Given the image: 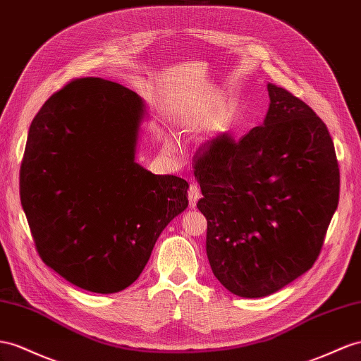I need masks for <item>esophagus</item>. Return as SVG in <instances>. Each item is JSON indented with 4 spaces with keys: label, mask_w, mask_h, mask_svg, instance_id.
<instances>
[{
    "label": "esophagus",
    "mask_w": 361,
    "mask_h": 361,
    "mask_svg": "<svg viewBox=\"0 0 361 361\" xmlns=\"http://www.w3.org/2000/svg\"><path fill=\"white\" fill-rule=\"evenodd\" d=\"M188 193H189V195H188V198H189V206H190V207H195L198 200L201 198V189H200L198 184H190V188H189V192H188Z\"/></svg>",
    "instance_id": "esophagus-1"
}]
</instances>
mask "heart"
<instances>
[{"label":"heart","mask_w":361,"mask_h":361,"mask_svg":"<svg viewBox=\"0 0 361 361\" xmlns=\"http://www.w3.org/2000/svg\"><path fill=\"white\" fill-rule=\"evenodd\" d=\"M166 147H168V149H173V145L172 143H166Z\"/></svg>","instance_id":"b5f03b06"}]
</instances>
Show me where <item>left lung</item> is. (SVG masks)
I'll return each instance as SVG.
<instances>
[{
  "mask_svg": "<svg viewBox=\"0 0 361 361\" xmlns=\"http://www.w3.org/2000/svg\"><path fill=\"white\" fill-rule=\"evenodd\" d=\"M264 123L227 134L193 159L216 279L239 298H264L308 271L338 204L340 172L326 125L290 91L267 85Z\"/></svg>",
  "mask_w": 361,
  "mask_h": 361,
  "instance_id": "left-lung-1",
  "label": "left lung"
}]
</instances>
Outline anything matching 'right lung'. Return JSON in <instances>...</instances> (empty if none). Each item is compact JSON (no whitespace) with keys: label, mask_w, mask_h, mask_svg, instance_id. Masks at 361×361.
<instances>
[{"label":"right lung","mask_w":361,"mask_h":361,"mask_svg":"<svg viewBox=\"0 0 361 361\" xmlns=\"http://www.w3.org/2000/svg\"><path fill=\"white\" fill-rule=\"evenodd\" d=\"M145 114L137 92L85 78L54 92L30 125L24 214L45 265L82 290L111 294L135 282L189 204L186 180L135 163Z\"/></svg>","instance_id":"add662e5"}]
</instances>
